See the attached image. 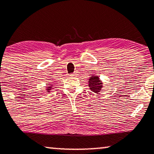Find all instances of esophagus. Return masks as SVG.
<instances>
[{
	"instance_id": "1",
	"label": "esophagus",
	"mask_w": 154,
	"mask_h": 154,
	"mask_svg": "<svg viewBox=\"0 0 154 154\" xmlns=\"http://www.w3.org/2000/svg\"><path fill=\"white\" fill-rule=\"evenodd\" d=\"M72 75H74V76H77V75H78V72L77 71H75L74 72L72 73Z\"/></svg>"
}]
</instances>
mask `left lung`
I'll use <instances>...</instances> for the list:
<instances>
[{
  "label": "left lung",
  "mask_w": 154,
  "mask_h": 154,
  "mask_svg": "<svg viewBox=\"0 0 154 154\" xmlns=\"http://www.w3.org/2000/svg\"><path fill=\"white\" fill-rule=\"evenodd\" d=\"M88 86L90 90L94 92V93L99 94L103 88V83L101 82L100 78L95 75H92V76L88 79Z\"/></svg>",
  "instance_id": "left-lung-1"
}]
</instances>
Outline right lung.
<instances>
[{"instance_id":"obj_1","label":"right lung","mask_w":154,"mask_h":154,"mask_svg":"<svg viewBox=\"0 0 154 154\" xmlns=\"http://www.w3.org/2000/svg\"><path fill=\"white\" fill-rule=\"evenodd\" d=\"M48 84V86L46 87V90L47 92H50L51 90H52V89L53 88V85L54 84Z\"/></svg>"}]
</instances>
